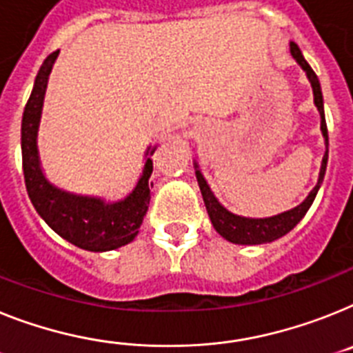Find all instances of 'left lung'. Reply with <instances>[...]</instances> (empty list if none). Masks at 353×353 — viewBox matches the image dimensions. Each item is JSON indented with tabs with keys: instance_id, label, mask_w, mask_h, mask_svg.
Returning <instances> with one entry per match:
<instances>
[{
	"instance_id": "8db88e82",
	"label": "left lung",
	"mask_w": 353,
	"mask_h": 353,
	"mask_svg": "<svg viewBox=\"0 0 353 353\" xmlns=\"http://www.w3.org/2000/svg\"><path fill=\"white\" fill-rule=\"evenodd\" d=\"M291 55L296 59V62L303 68V71L307 73V79H309L310 85H312L314 93V103L319 111V117H321V132L323 138H325V145H327V150H325V156H323L321 161V170H319V179L318 185L314 186L312 192L307 195V199L301 204H298L296 208L289 210V212L278 213L274 217H265V219H250V217H241V215H235V213L228 212L224 206L217 201V197L213 195V192L210 190L208 183L201 174L197 163L195 165V177H197V183H199L201 194H203L204 206L208 210L210 221H212L215 232L221 236H224L226 241L233 242V244H244V245H254V244H265V242H272L280 239V236L287 235L291 232L292 228L305 217V213L309 212L310 204L316 199V194H318L319 186L323 183V177H325V170H327V161H328V131H327V121H325V111H323V94H321V85H319L318 75L314 73L312 68L309 66V62L305 61V57L301 55V50L298 48V44L291 43Z\"/></svg>"
}]
</instances>
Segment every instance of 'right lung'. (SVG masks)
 Returning a JSON list of instances; mask_svg holds the SVG:
<instances>
[{
    "mask_svg": "<svg viewBox=\"0 0 353 353\" xmlns=\"http://www.w3.org/2000/svg\"><path fill=\"white\" fill-rule=\"evenodd\" d=\"M57 52L44 59L35 77L34 90L25 105L21 123V152H23V174L28 197L35 212L53 232L77 248L88 251H111L134 241L140 232L150 201V174L152 159L147 158L143 174L134 190L125 199L105 203L100 197L75 195L64 192L44 177L37 152V129H39L43 100L48 85V77ZM156 150L147 149L145 156Z\"/></svg>",
    "mask_w": 353,
    "mask_h": 353,
    "instance_id": "1",
    "label": "right lung"
}]
</instances>
